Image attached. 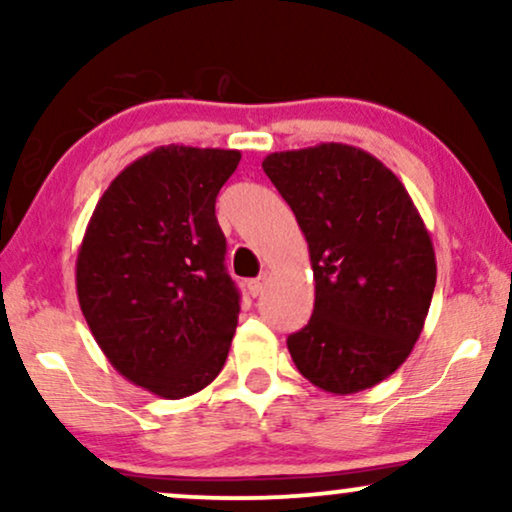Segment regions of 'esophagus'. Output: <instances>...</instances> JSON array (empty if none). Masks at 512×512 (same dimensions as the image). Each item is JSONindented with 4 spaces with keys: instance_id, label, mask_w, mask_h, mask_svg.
<instances>
[{
    "instance_id": "obj_1",
    "label": "esophagus",
    "mask_w": 512,
    "mask_h": 512,
    "mask_svg": "<svg viewBox=\"0 0 512 512\" xmlns=\"http://www.w3.org/2000/svg\"><path fill=\"white\" fill-rule=\"evenodd\" d=\"M264 284H267V274H262V276H257V279H252L250 284H248L250 296H252V298L260 296V293L264 291Z\"/></svg>"
}]
</instances>
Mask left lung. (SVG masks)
<instances>
[{"label":"left lung","instance_id":"left-lung-1","mask_svg":"<svg viewBox=\"0 0 512 512\" xmlns=\"http://www.w3.org/2000/svg\"><path fill=\"white\" fill-rule=\"evenodd\" d=\"M264 173L308 243L315 308L289 337L305 380L332 395L383 383L407 361L436 289V252L402 180L368 151H276Z\"/></svg>","mask_w":512,"mask_h":512}]
</instances>
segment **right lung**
I'll list each match as a JSON object with an SVG mask.
<instances>
[{"instance_id":"add662e5","label":"right lung","mask_w":512,"mask_h":512,"mask_svg":"<svg viewBox=\"0 0 512 512\" xmlns=\"http://www.w3.org/2000/svg\"><path fill=\"white\" fill-rule=\"evenodd\" d=\"M240 151L158 146L98 199L76 255V296L105 358L163 399L204 390L231 349L240 296L216 195Z\"/></svg>"}]
</instances>
